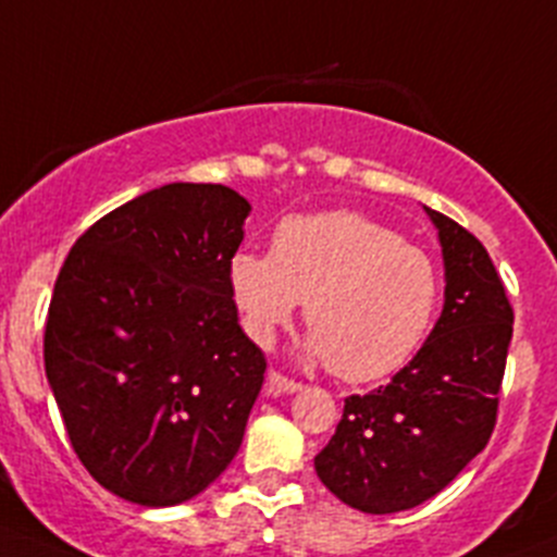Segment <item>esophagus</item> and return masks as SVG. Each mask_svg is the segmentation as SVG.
Masks as SVG:
<instances>
[{"label":"esophagus","instance_id":"1","mask_svg":"<svg viewBox=\"0 0 557 557\" xmlns=\"http://www.w3.org/2000/svg\"><path fill=\"white\" fill-rule=\"evenodd\" d=\"M299 388H301L299 381H294V377L283 375V372H277V370H269L267 394H274V397H277V394H294V392H299Z\"/></svg>","mask_w":557,"mask_h":557}]
</instances>
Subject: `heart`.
<instances>
[{"label": "heart", "mask_w": 557, "mask_h": 557, "mask_svg": "<svg viewBox=\"0 0 557 557\" xmlns=\"http://www.w3.org/2000/svg\"><path fill=\"white\" fill-rule=\"evenodd\" d=\"M228 288L242 326L269 345L305 301L307 350L345 381L392 375L433 326L441 274L397 231L356 212L294 214L274 228L272 256L239 250Z\"/></svg>", "instance_id": "obj_1"}]
</instances>
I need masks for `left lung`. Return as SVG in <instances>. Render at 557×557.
<instances>
[{"label":"left lung","mask_w":557,"mask_h":557,"mask_svg":"<svg viewBox=\"0 0 557 557\" xmlns=\"http://www.w3.org/2000/svg\"><path fill=\"white\" fill-rule=\"evenodd\" d=\"M428 214L444 247V312L386 386L345 397L315 457L318 479L367 515L438 495L487 446L498 419L515 310L482 242L446 214Z\"/></svg>","instance_id":"left-lung-1"}]
</instances>
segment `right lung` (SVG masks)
<instances>
[{"instance_id": "right-lung-1", "label": "right lung", "mask_w": 557, "mask_h": 557, "mask_svg": "<svg viewBox=\"0 0 557 557\" xmlns=\"http://www.w3.org/2000/svg\"><path fill=\"white\" fill-rule=\"evenodd\" d=\"M247 214L231 187L174 182L97 220L59 269L48 383L78 460L129 504L196 498L245 438L267 372L228 288Z\"/></svg>"}]
</instances>
